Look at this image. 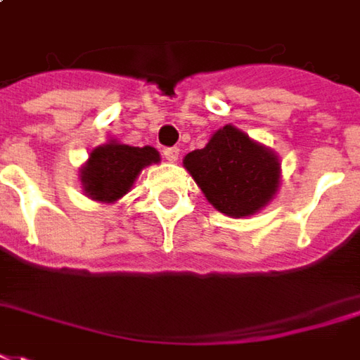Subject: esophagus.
<instances>
[{
	"instance_id": "1",
	"label": "esophagus",
	"mask_w": 360,
	"mask_h": 360,
	"mask_svg": "<svg viewBox=\"0 0 360 360\" xmlns=\"http://www.w3.org/2000/svg\"><path fill=\"white\" fill-rule=\"evenodd\" d=\"M162 154L168 162H176V160H178V156H180V150H178L176 146H170V148H164Z\"/></svg>"
}]
</instances>
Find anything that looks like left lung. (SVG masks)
Returning <instances> with one entry per match:
<instances>
[{"mask_svg":"<svg viewBox=\"0 0 360 360\" xmlns=\"http://www.w3.org/2000/svg\"><path fill=\"white\" fill-rule=\"evenodd\" d=\"M184 166L210 204L231 218L264 208L279 186L276 154L231 124L219 129L204 148L186 154Z\"/></svg>","mask_w":360,"mask_h":360,"instance_id":"left-lung-1","label":"left lung"}]
</instances>
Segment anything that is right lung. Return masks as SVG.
<instances>
[{
    "label": "right lung",
    "instance_id": "obj_1",
    "mask_svg": "<svg viewBox=\"0 0 360 360\" xmlns=\"http://www.w3.org/2000/svg\"><path fill=\"white\" fill-rule=\"evenodd\" d=\"M160 154L152 146H129L108 142L91 150L89 160L81 168L86 196L96 202H115L129 192L144 166L158 162Z\"/></svg>",
    "mask_w": 360,
    "mask_h": 360
}]
</instances>
